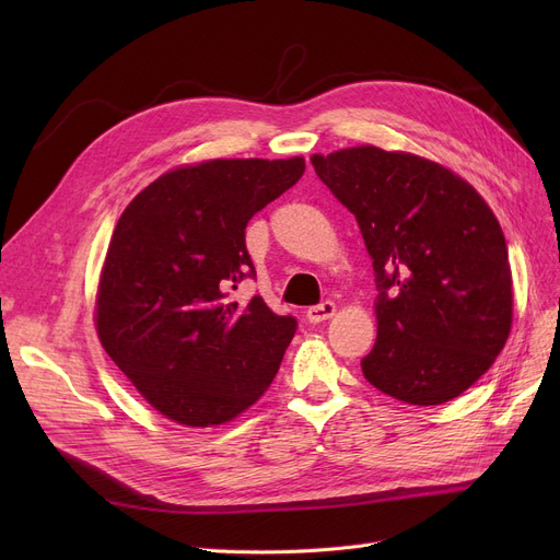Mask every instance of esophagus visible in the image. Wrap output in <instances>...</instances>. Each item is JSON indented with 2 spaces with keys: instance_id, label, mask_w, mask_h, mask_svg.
Returning <instances> with one entry per match:
<instances>
[{
  "instance_id": "34e87169",
  "label": "esophagus",
  "mask_w": 560,
  "mask_h": 560,
  "mask_svg": "<svg viewBox=\"0 0 560 560\" xmlns=\"http://www.w3.org/2000/svg\"><path fill=\"white\" fill-rule=\"evenodd\" d=\"M334 313H336V304L334 302H322L317 306H311L306 311V317H308V322H313V325H317V322H325V319L334 317Z\"/></svg>"
}]
</instances>
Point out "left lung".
<instances>
[{
	"label": "left lung",
	"instance_id": "8db88e82",
	"mask_svg": "<svg viewBox=\"0 0 560 560\" xmlns=\"http://www.w3.org/2000/svg\"><path fill=\"white\" fill-rule=\"evenodd\" d=\"M311 163L354 213L376 281V342L361 361L374 388L445 404L490 370L513 322L504 231L452 170L374 144Z\"/></svg>",
	"mask_w": 560,
	"mask_h": 560
}]
</instances>
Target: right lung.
Here are the masks:
<instances>
[{
    "mask_svg": "<svg viewBox=\"0 0 560 560\" xmlns=\"http://www.w3.org/2000/svg\"><path fill=\"white\" fill-rule=\"evenodd\" d=\"M304 159H215L165 172L113 231L95 325L106 354L161 416L215 427L265 390L298 331L231 290L256 277L247 222L295 186Z\"/></svg>",
    "mask_w": 560,
    "mask_h": 560,
    "instance_id": "1",
    "label": "right lung"
}]
</instances>
